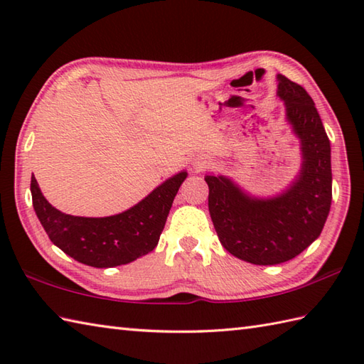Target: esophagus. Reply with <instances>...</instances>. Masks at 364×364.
<instances>
[{
  "label": "esophagus",
  "mask_w": 364,
  "mask_h": 364,
  "mask_svg": "<svg viewBox=\"0 0 364 364\" xmlns=\"http://www.w3.org/2000/svg\"><path fill=\"white\" fill-rule=\"evenodd\" d=\"M210 164H211V161L206 156H197L194 161H192V166H194L197 172H202V170L210 167Z\"/></svg>",
  "instance_id": "1"
}]
</instances>
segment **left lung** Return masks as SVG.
I'll use <instances>...</instances> for the list:
<instances>
[{"instance_id":"8db88e82","label":"left lung","mask_w":364,"mask_h":364,"mask_svg":"<svg viewBox=\"0 0 364 364\" xmlns=\"http://www.w3.org/2000/svg\"><path fill=\"white\" fill-rule=\"evenodd\" d=\"M277 97L300 144V170L280 194L257 197L225 175L208 173V208L223 249L258 266L296 258L319 237L331 205V149L306 90L277 75Z\"/></svg>"}]
</instances>
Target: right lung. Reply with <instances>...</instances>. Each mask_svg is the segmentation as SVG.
<instances>
[{
    "mask_svg": "<svg viewBox=\"0 0 364 364\" xmlns=\"http://www.w3.org/2000/svg\"><path fill=\"white\" fill-rule=\"evenodd\" d=\"M188 172L175 173L129 210L107 218H81L59 211L31 178L33 206L51 242L92 267H115L145 257L158 245L173 198Z\"/></svg>",
    "mask_w": 364,
    "mask_h": 364,
    "instance_id": "add662e5",
    "label": "right lung"
}]
</instances>
